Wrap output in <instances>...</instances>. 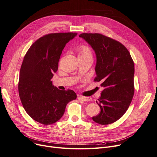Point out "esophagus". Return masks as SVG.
I'll return each instance as SVG.
<instances>
[{
  "label": "esophagus",
  "instance_id": "34e87169",
  "mask_svg": "<svg viewBox=\"0 0 157 157\" xmlns=\"http://www.w3.org/2000/svg\"><path fill=\"white\" fill-rule=\"evenodd\" d=\"M77 98L78 100H83V101H86V102H88L90 100H91V98L90 97H83V96H80L78 95Z\"/></svg>",
  "mask_w": 157,
  "mask_h": 157
}]
</instances>
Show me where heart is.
I'll return each instance as SVG.
<instances>
[{"instance_id": "obj_1", "label": "heart", "mask_w": 157, "mask_h": 157, "mask_svg": "<svg viewBox=\"0 0 157 157\" xmlns=\"http://www.w3.org/2000/svg\"><path fill=\"white\" fill-rule=\"evenodd\" d=\"M79 56H91V50L86 46H83L79 49Z\"/></svg>"}]
</instances>
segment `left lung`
Returning <instances> with one entry per match:
<instances>
[{
    "mask_svg": "<svg viewBox=\"0 0 157 157\" xmlns=\"http://www.w3.org/2000/svg\"><path fill=\"white\" fill-rule=\"evenodd\" d=\"M96 55L95 81L104 90L97 101L100 108L94 122L107 125L116 122L128 109L134 95V62L129 52L118 41L98 33H82Z\"/></svg>",
    "mask_w": 157,
    "mask_h": 157,
    "instance_id": "obj_1",
    "label": "left lung"
}]
</instances>
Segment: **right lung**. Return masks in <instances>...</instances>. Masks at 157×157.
<instances>
[{
    "mask_svg": "<svg viewBox=\"0 0 157 157\" xmlns=\"http://www.w3.org/2000/svg\"><path fill=\"white\" fill-rule=\"evenodd\" d=\"M77 33H51L40 37L31 46L20 70L18 93L24 109L34 121L44 125L57 122L67 104L76 99L73 90L62 91L52 78L66 44Z\"/></svg>",
    "mask_w": 157,
    "mask_h": 157,
    "instance_id": "obj_1",
    "label": "right lung"
}]
</instances>
